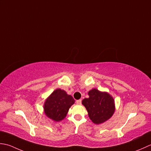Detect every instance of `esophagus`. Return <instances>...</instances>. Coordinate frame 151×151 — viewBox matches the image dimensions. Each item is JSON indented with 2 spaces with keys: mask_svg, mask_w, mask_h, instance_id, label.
<instances>
[{
  "mask_svg": "<svg viewBox=\"0 0 151 151\" xmlns=\"http://www.w3.org/2000/svg\"><path fill=\"white\" fill-rule=\"evenodd\" d=\"M76 104H78V105H81V100H78L76 101Z\"/></svg>",
  "mask_w": 151,
  "mask_h": 151,
  "instance_id": "1",
  "label": "esophagus"
}]
</instances>
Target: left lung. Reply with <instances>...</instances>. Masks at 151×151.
<instances>
[{
    "label": "left lung",
    "instance_id": "1",
    "mask_svg": "<svg viewBox=\"0 0 151 151\" xmlns=\"http://www.w3.org/2000/svg\"><path fill=\"white\" fill-rule=\"evenodd\" d=\"M88 98L82 100L88 112L89 118L96 124L106 122L113 115L115 111V100L107 92L93 88L88 92Z\"/></svg>",
    "mask_w": 151,
    "mask_h": 151
}]
</instances>
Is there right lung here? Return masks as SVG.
I'll use <instances>...</instances> for the list:
<instances>
[{
	"label": "right lung",
	"mask_w": 151,
	"mask_h": 151,
	"mask_svg": "<svg viewBox=\"0 0 151 151\" xmlns=\"http://www.w3.org/2000/svg\"><path fill=\"white\" fill-rule=\"evenodd\" d=\"M75 100L71 95L60 88L55 90L49 96L44 104V112L49 119L58 122L66 116L69 109Z\"/></svg>",
	"instance_id": "add662e5"
}]
</instances>
